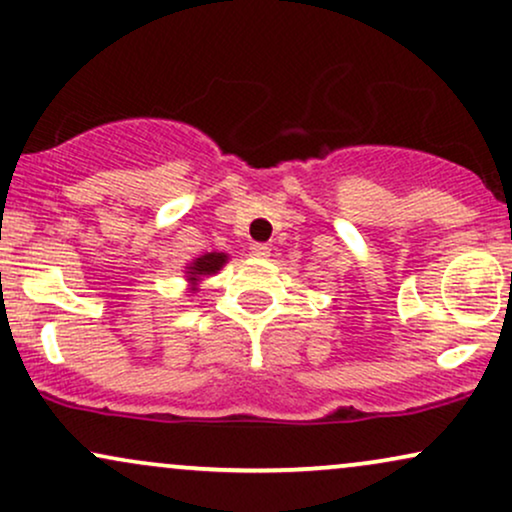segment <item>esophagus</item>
Returning <instances> with one entry per match:
<instances>
[{
	"label": "esophagus",
	"mask_w": 512,
	"mask_h": 512,
	"mask_svg": "<svg viewBox=\"0 0 512 512\" xmlns=\"http://www.w3.org/2000/svg\"><path fill=\"white\" fill-rule=\"evenodd\" d=\"M250 252L255 257H260V260H264V257H269V245H264V243H252L250 245Z\"/></svg>",
	"instance_id": "obj_1"
}]
</instances>
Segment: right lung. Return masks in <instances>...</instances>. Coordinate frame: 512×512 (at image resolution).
<instances>
[{
  "instance_id": "add662e5",
  "label": "right lung",
  "mask_w": 512,
  "mask_h": 512,
  "mask_svg": "<svg viewBox=\"0 0 512 512\" xmlns=\"http://www.w3.org/2000/svg\"><path fill=\"white\" fill-rule=\"evenodd\" d=\"M226 260H229V257H226L224 252H207V255H200L197 260L190 262L186 267L188 269L186 274H188V281L193 283V291L197 288V283H200L202 276L217 274L226 264Z\"/></svg>"
}]
</instances>
